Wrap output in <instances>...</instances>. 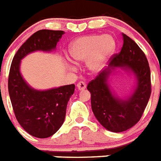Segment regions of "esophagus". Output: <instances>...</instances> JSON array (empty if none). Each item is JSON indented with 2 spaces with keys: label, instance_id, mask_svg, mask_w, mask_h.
Wrapping results in <instances>:
<instances>
[{
  "label": "esophagus",
  "instance_id": "esophagus-1",
  "mask_svg": "<svg viewBox=\"0 0 161 161\" xmlns=\"http://www.w3.org/2000/svg\"><path fill=\"white\" fill-rule=\"evenodd\" d=\"M86 83L84 82H82V81H80V82H79L77 83V87L78 89L79 90V91H82V90H84L85 88H86Z\"/></svg>",
  "mask_w": 161,
  "mask_h": 161
}]
</instances>
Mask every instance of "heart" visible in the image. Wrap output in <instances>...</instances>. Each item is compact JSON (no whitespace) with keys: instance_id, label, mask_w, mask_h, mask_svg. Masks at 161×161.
<instances>
[{"instance_id":"heart-1","label":"heart","mask_w":161,"mask_h":161,"mask_svg":"<svg viewBox=\"0 0 161 161\" xmlns=\"http://www.w3.org/2000/svg\"><path fill=\"white\" fill-rule=\"evenodd\" d=\"M115 47V41L110 35L91 34L75 40L70 46L69 53L75 63L86 61L88 69L98 72L103 67Z\"/></svg>"}]
</instances>
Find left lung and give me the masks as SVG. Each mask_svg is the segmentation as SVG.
<instances>
[{"label":"left lung","instance_id":"left-lung-1","mask_svg":"<svg viewBox=\"0 0 161 161\" xmlns=\"http://www.w3.org/2000/svg\"><path fill=\"white\" fill-rule=\"evenodd\" d=\"M121 50L111 57L108 66L88 83L91 108L98 121L108 131L121 132L139 122L151 95V73L148 62L143 50L128 36L123 34ZM126 66L135 74L137 87L127 101L113 95L107 85L111 69Z\"/></svg>","mask_w":161,"mask_h":161}]
</instances>
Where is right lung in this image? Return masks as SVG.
<instances>
[{"instance_id": "right-lung-1", "label": "right lung", "mask_w": 161, "mask_h": 161, "mask_svg": "<svg viewBox=\"0 0 161 161\" xmlns=\"http://www.w3.org/2000/svg\"><path fill=\"white\" fill-rule=\"evenodd\" d=\"M63 34L62 30L37 31L17 50L10 66L8 88L16 119L25 131L37 138L51 136L63 125L75 86L70 84L47 91L33 89L21 75L20 63L31 52L54 50Z\"/></svg>"}]
</instances>
